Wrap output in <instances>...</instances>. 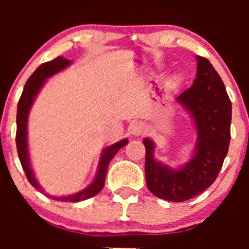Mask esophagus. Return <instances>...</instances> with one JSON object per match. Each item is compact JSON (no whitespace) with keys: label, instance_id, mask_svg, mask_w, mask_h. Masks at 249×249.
Returning <instances> with one entry per match:
<instances>
[{"label":"esophagus","instance_id":"1","mask_svg":"<svg viewBox=\"0 0 249 249\" xmlns=\"http://www.w3.org/2000/svg\"><path fill=\"white\" fill-rule=\"evenodd\" d=\"M144 132V125L142 123H134L131 126V133L133 136H141V134Z\"/></svg>","mask_w":249,"mask_h":249}]
</instances>
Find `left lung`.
<instances>
[{"label":"left lung","instance_id":"8db88e82","mask_svg":"<svg viewBox=\"0 0 249 249\" xmlns=\"http://www.w3.org/2000/svg\"><path fill=\"white\" fill-rule=\"evenodd\" d=\"M196 61L198 71L193 85L177 98L196 123L198 142L193 158L179 170H173L154 160L151 139L142 141L146 148L148 190L158 198L173 202L192 199L207 190L215 181L230 147L232 103L210 61L201 56Z\"/></svg>","mask_w":249,"mask_h":249}]
</instances>
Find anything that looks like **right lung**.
<instances>
[{"label":"right lung","mask_w":249,"mask_h":249,"mask_svg":"<svg viewBox=\"0 0 249 249\" xmlns=\"http://www.w3.org/2000/svg\"><path fill=\"white\" fill-rule=\"evenodd\" d=\"M69 59L63 58L62 56L56 57L55 59L50 62H45L43 64L39 65L38 68L35 70V72L29 77L27 83H25L23 92H22L21 98L18 101V105H17V116H16V124H17V130H16V147H17V153H18L19 161H21L22 167L27 176V179L29 180V182L33 185L39 192H43L41 186L38 185V182L36 181L35 176H34L33 170L30 167V161H29V154H28V144H27V123H28V115H29V111L31 105H33L34 101H35V97L38 93L39 89L42 88V85L44 84L45 79L49 78L55 73L59 72V71L67 68L70 64ZM127 144L126 139H123V141L116 142V144L111 145V146L107 147L104 150V152L102 154L101 162H99L98 171H97L96 178L92 181V184H90L85 190L81 191V192L73 194V196H51L49 194L45 193V196H50L51 199L58 200V201H70V202H77V201H83V200H87L89 198H92L96 194L101 192V190L104 187L105 184V176L107 172V166L110 164V161L112 160L113 157L116 156V153L123 146Z\"/></svg>","instance_id":"add662e5"}]
</instances>
